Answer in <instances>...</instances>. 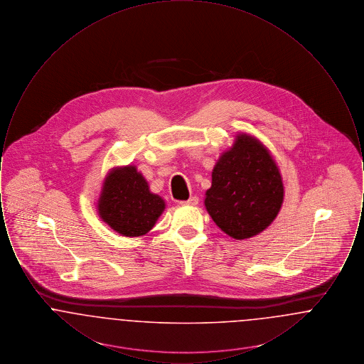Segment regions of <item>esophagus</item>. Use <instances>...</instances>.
Returning <instances> with one entry per match:
<instances>
[{"instance_id":"obj_1","label":"esophagus","mask_w":364,"mask_h":364,"mask_svg":"<svg viewBox=\"0 0 364 364\" xmlns=\"http://www.w3.org/2000/svg\"><path fill=\"white\" fill-rule=\"evenodd\" d=\"M198 198L196 196H191L190 199H187V200H183V202H180L181 205H190V206H196L198 205Z\"/></svg>"}]
</instances>
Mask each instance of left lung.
<instances>
[{
	"label": "left lung",
	"mask_w": 364,
	"mask_h": 364,
	"mask_svg": "<svg viewBox=\"0 0 364 364\" xmlns=\"http://www.w3.org/2000/svg\"><path fill=\"white\" fill-rule=\"evenodd\" d=\"M205 206L233 239L258 235L273 223L284 199L277 165L257 139L239 135L218 159Z\"/></svg>",
	"instance_id": "8db88e82"
}]
</instances>
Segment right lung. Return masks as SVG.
Listing matches in <instances>:
<instances>
[{"mask_svg": "<svg viewBox=\"0 0 364 364\" xmlns=\"http://www.w3.org/2000/svg\"><path fill=\"white\" fill-rule=\"evenodd\" d=\"M164 208V199L150 192L135 166L114 169L105 178L98 211L105 223L122 236L146 235Z\"/></svg>", "mask_w": 364, "mask_h": 364, "instance_id": "add662e5", "label": "right lung"}]
</instances>
